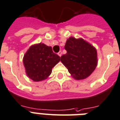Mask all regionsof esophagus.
<instances>
[{"instance_id":"esophagus-1","label":"esophagus","mask_w":120,"mask_h":120,"mask_svg":"<svg viewBox=\"0 0 120 120\" xmlns=\"http://www.w3.org/2000/svg\"><path fill=\"white\" fill-rule=\"evenodd\" d=\"M57 54H58V56H59V57H61V56H62V52H61V51H59V52L57 53Z\"/></svg>"}]
</instances>
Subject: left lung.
<instances>
[{
  "label": "left lung",
  "mask_w": 120,
  "mask_h": 120,
  "mask_svg": "<svg viewBox=\"0 0 120 120\" xmlns=\"http://www.w3.org/2000/svg\"><path fill=\"white\" fill-rule=\"evenodd\" d=\"M64 49L67 53L61 56V61L71 76L77 80L90 76L98 63L96 48L83 38L70 37Z\"/></svg>",
  "instance_id": "1"
}]
</instances>
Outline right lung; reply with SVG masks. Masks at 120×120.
<instances>
[{"instance_id": "right-lung-1", "label": "right lung", "mask_w": 120, "mask_h": 120, "mask_svg": "<svg viewBox=\"0 0 120 120\" xmlns=\"http://www.w3.org/2000/svg\"><path fill=\"white\" fill-rule=\"evenodd\" d=\"M59 61L60 57L52 48L42 43L31 45L23 58L26 75L34 82L46 79Z\"/></svg>"}]
</instances>
